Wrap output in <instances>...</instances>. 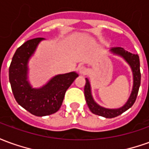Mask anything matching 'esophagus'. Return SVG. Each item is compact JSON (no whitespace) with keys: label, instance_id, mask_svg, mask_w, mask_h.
<instances>
[{"label":"esophagus","instance_id":"esophagus-1","mask_svg":"<svg viewBox=\"0 0 149 149\" xmlns=\"http://www.w3.org/2000/svg\"><path fill=\"white\" fill-rule=\"evenodd\" d=\"M79 72L82 75H86L88 73V68L85 66H81L79 68Z\"/></svg>","mask_w":149,"mask_h":149}]
</instances>
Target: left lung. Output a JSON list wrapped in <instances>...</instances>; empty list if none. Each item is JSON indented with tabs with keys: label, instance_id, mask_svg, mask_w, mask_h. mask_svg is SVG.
Instances as JSON below:
<instances>
[{
	"label": "left lung",
	"instance_id": "left-lung-1",
	"mask_svg": "<svg viewBox=\"0 0 149 149\" xmlns=\"http://www.w3.org/2000/svg\"><path fill=\"white\" fill-rule=\"evenodd\" d=\"M111 51L116 54H118V55L123 56L131 66L132 70L133 72V88H132V92L131 96L129 97L128 102L122 108L118 109H104V108L99 106L97 104L95 103V101L91 95L89 81L86 78V83L84 85V97H85L88 106L93 113L96 114V115L100 116L106 117V118H113L116 116H118L119 115H120L123 112H125L126 110H128L129 108H131L136 101L139 88L141 85V70H140L139 56L137 54H132L128 51H125L121 47H114V48H112Z\"/></svg>",
	"mask_w": 149,
	"mask_h": 149
}]
</instances>
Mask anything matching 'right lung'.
Returning a JSON list of instances; mask_svg holds the SVG:
<instances>
[{"mask_svg":"<svg viewBox=\"0 0 149 149\" xmlns=\"http://www.w3.org/2000/svg\"><path fill=\"white\" fill-rule=\"evenodd\" d=\"M42 37L31 39L20 46L12 59L8 75L15 99L21 107L37 116L51 115L61 106L65 94L78 77L74 72L57 75L39 89L32 88L27 79V63Z\"/></svg>","mask_w":149,"mask_h":149,"instance_id":"right-lung-1","label":"right lung"}]
</instances>
